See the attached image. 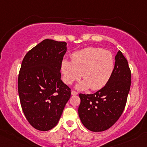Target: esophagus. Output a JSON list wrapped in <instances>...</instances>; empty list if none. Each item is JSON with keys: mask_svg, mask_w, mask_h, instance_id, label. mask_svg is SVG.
Masks as SVG:
<instances>
[{"mask_svg": "<svg viewBox=\"0 0 147 147\" xmlns=\"http://www.w3.org/2000/svg\"><path fill=\"white\" fill-rule=\"evenodd\" d=\"M71 94H72V96H76V95L78 94V93L75 91H72V92H71Z\"/></svg>", "mask_w": 147, "mask_h": 147, "instance_id": "1", "label": "esophagus"}]
</instances>
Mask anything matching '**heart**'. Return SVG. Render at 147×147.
<instances>
[{"instance_id": "obj_1", "label": "heart", "mask_w": 147, "mask_h": 147, "mask_svg": "<svg viewBox=\"0 0 147 147\" xmlns=\"http://www.w3.org/2000/svg\"><path fill=\"white\" fill-rule=\"evenodd\" d=\"M72 61L64 59L61 70L66 84H72L81 77L79 90L91 88L93 91L101 89L109 82L114 70L115 60L110 51L102 48L87 47L72 54Z\"/></svg>"}]
</instances>
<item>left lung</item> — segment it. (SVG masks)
I'll return each mask as SVG.
<instances>
[{
	"label": "left lung",
	"instance_id": "1",
	"mask_svg": "<svg viewBox=\"0 0 147 147\" xmlns=\"http://www.w3.org/2000/svg\"><path fill=\"white\" fill-rule=\"evenodd\" d=\"M131 83V72L121 51L115 56L112 76L102 88L93 94L80 96L78 113L88 130L102 132L112 127L121 116Z\"/></svg>",
	"mask_w": 147,
	"mask_h": 147
}]
</instances>
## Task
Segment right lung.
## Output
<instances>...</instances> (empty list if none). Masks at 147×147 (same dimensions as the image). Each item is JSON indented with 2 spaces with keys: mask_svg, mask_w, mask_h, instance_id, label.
I'll list each match as a JSON object with an SVG mask.
<instances>
[{
  "mask_svg": "<svg viewBox=\"0 0 147 147\" xmlns=\"http://www.w3.org/2000/svg\"><path fill=\"white\" fill-rule=\"evenodd\" d=\"M67 43L46 39L26 54L18 77L22 110L29 123L41 131L55 127L71 96L61 80Z\"/></svg>",
  "mask_w": 147,
  "mask_h": 147,
  "instance_id": "1",
  "label": "right lung"
}]
</instances>
